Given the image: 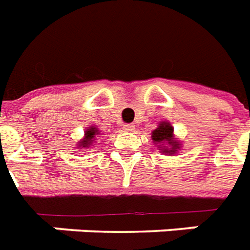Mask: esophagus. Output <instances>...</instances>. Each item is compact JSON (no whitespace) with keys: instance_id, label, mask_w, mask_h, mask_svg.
Returning <instances> with one entry per match:
<instances>
[{"instance_id":"obj_1","label":"esophagus","mask_w":250,"mask_h":250,"mask_svg":"<svg viewBox=\"0 0 250 250\" xmlns=\"http://www.w3.org/2000/svg\"><path fill=\"white\" fill-rule=\"evenodd\" d=\"M123 129H124V132H134L136 126L132 125V124H126V125H124Z\"/></svg>"}]
</instances>
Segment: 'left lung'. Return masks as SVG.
<instances>
[{
  "label": "left lung",
  "instance_id": "left-lung-1",
  "mask_svg": "<svg viewBox=\"0 0 250 250\" xmlns=\"http://www.w3.org/2000/svg\"><path fill=\"white\" fill-rule=\"evenodd\" d=\"M174 127L170 125L166 121H162L159 124L158 127L153 130L151 133V138H153V142L157 145L162 153L165 154H175L179 149V144L176 142L175 138H174ZM165 143H168L169 146L166 148L164 146Z\"/></svg>",
  "mask_w": 250,
  "mask_h": 250
}]
</instances>
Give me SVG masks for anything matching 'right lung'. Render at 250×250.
Wrapping results in <instances>:
<instances>
[{
    "label": "right lung",
    "mask_w": 250,
    "mask_h": 250,
    "mask_svg": "<svg viewBox=\"0 0 250 250\" xmlns=\"http://www.w3.org/2000/svg\"><path fill=\"white\" fill-rule=\"evenodd\" d=\"M99 134H100V130H99L97 127L95 126L88 127L87 130H85V133H84V138L79 142L78 149H80V147H84V149H85V147L92 146V144L95 142V138H96Z\"/></svg>",
    "instance_id": "obj_1"
}]
</instances>
